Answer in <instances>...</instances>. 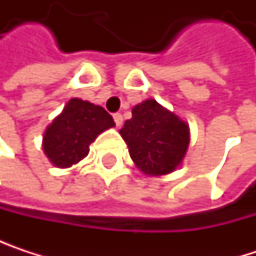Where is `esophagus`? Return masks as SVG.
<instances>
[{
    "label": "esophagus",
    "instance_id": "obj_1",
    "mask_svg": "<svg viewBox=\"0 0 256 256\" xmlns=\"http://www.w3.org/2000/svg\"><path fill=\"white\" fill-rule=\"evenodd\" d=\"M114 122H116V124H117V128H120V126L123 124V116H122L120 112H117V114H114Z\"/></svg>",
    "mask_w": 256,
    "mask_h": 256
}]
</instances>
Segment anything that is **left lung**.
<instances>
[{"mask_svg":"<svg viewBox=\"0 0 256 256\" xmlns=\"http://www.w3.org/2000/svg\"><path fill=\"white\" fill-rule=\"evenodd\" d=\"M120 134L136 168L148 176L176 170L190 145L188 124L154 99L133 106Z\"/></svg>","mask_w":256,"mask_h":256,"instance_id":"left-lung-1","label":"left lung"}]
</instances>
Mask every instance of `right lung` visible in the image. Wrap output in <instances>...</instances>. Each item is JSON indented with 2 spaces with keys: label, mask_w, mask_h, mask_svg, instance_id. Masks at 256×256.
Segmentation results:
<instances>
[{
  "label": "right lung",
  "mask_w": 256,
  "mask_h": 256,
  "mask_svg": "<svg viewBox=\"0 0 256 256\" xmlns=\"http://www.w3.org/2000/svg\"><path fill=\"white\" fill-rule=\"evenodd\" d=\"M116 126L99 105L72 98L46 128L42 150L56 168H71L88 154V146L106 128Z\"/></svg>",
  "instance_id": "add662e5"
}]
</instances>
